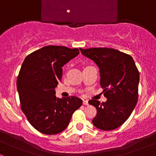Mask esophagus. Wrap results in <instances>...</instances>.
Segmentation results:
<instances>
[{"mask_svg":"<svg viewBox=\"0 0 156 156\" xmlns=\"http://www.w3.org/2000/svg\"><path fill=\"white\" fill-rule=\"evenodd\" d=\"M83 104L84 105H88V101L86 100H83Z\"/></svg>","mask_w":156,"mask_h":156,"instance_id":"1","label":"esophagus"}]
</instances>
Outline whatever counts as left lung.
<instances>
[{"label":"left lung","mask_w":156,"mask_h":156,"mask_svg":"<svg viewBox=\"0 0 156 156\" xmlns=\"http://www.w3.org/2000/svg\"><path fill=\"white\" fill-rule=\"evenodd\" d=\"M81 53L98 66L100 86L107 100H89L97 108L92 120L96 127L112 130L123 125L130 117L138 100L140 75L130 55L113 48H80Z\"/></svg>","instance_id":"8db88e82"}]
</instances>
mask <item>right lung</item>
Segmentation results:
<instances>
[{"mask_svg":"<svg viewBox=\"0 0 156 156\" xmlns=\"http://www.w3.org/2000/svg\"><path fill=\"white\" fill-rule=\"evenodd\" d=\"M78 53V48L48 45L23 61L16 81L21 109L41 133L53 135L63 131L74 112L82 105L77 97L59 99L55 95L62 80V67Z\"/></svg>","mask_w":156,"mask_h":156,"instance_id":"right-lung-1","label":"right lung"}]
</instances>
